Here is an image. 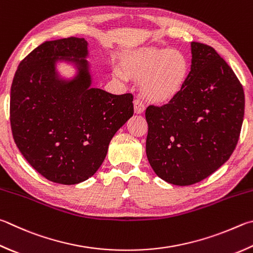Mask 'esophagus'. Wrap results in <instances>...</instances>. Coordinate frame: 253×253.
<instances>
[{
  "label": "esophagus",
  "instance_id": "obj_1",
  "mask_svg": "<svg viewBox=\"0 0 253 253\" xmlns=\"http://www.w3.org/2000/svg\"><path fill=\"white\" fill-rule=\"evenodd\" d=\"M134 111L136 114H142L145 111V105L142 104L140 99L134 100Z\"/></svg>",
  "mask_w": 253,
  "mask_h": 253
}]
</instances>
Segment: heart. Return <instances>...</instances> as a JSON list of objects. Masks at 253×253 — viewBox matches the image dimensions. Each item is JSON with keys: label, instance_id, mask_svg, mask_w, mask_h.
<instances>
[{"label": "heart", "instance_id": "heart-1", "mask_svg": "<svg viewBox=\"0 0 253 253\" xmlns=\"http://www.w3.org/2000/svg\"><path fill=\"white\" fill-rule=\"evenodd\" d=\"M114 75L121 81H140L144 97L154 104H166L185 88L190 73L189 59L181 50L148 46L132 50L122 59Z\"/></svg>", "mask_w": 253, "mask_h": 253}]
</instances>
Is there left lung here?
I'll list each match as a JSON object with an SVG mask.
<instances>
[{"mask_svg":"<svg viewBox=\"0 0 253 253\" xmlns=\"http://www.w3.org/2000/svg\"><path fill=\"white\" fill-rule=\"evenodd\" d=\"M185 88L162 107L146 109V154L159 178L177 186L204 180L230 158L240 136L245 93L209 45L191 42Z\"/></svg>","mask_w":253,"mask_h":253,"instance_id":"8db88e82","label":"left lung"}]
</instances>
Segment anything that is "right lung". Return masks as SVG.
Masks as SVG:
<instances>
[{
  "label": "right lung",
  "instance_id": "right-lung-1",
  "mask_svg": "<svg viewBox=\"0 0 253 253\" xmlns=\"http://www.w3.org/2000/svg\"><path fill=\"white\" fill-rule=\"evenodd\" d=\"M87 41H48L18 65L11 86L10 122L17 148L49 181L76 185L98 170L116 131L134 114L132 95L93 88ZM75 63L73 80L56 63Z\"/></svg>",
  "mask_w": 253,
  "mask_h": 253
}]
</instances>
